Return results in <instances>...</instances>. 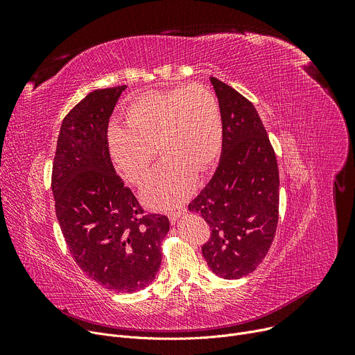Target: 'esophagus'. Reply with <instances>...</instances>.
<instances>
[{
    "label": "esophagus",
    "mask_w": 355,
    "mask_h": 355,
    "mask_svg": "<svg viewBox=\"0 0 355 355\" xmlns=\"http://www.w3.org/2000/svg\"><path fill=\"white\" fill-rule=\"evenodd\" d=\"M185 213H187V209H181V210H177V211H171L170 214H168V218H170L171 223H175L181 216H184Z\"/></svg>",
    "instance_id": "34e87169"
}]
</instances>
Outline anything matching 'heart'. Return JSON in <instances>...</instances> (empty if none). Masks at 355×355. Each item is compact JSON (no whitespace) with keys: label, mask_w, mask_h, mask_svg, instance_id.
Segmentation results:
<instances>
[{"label":"heart","mask_w":355,"mask_h":355,"mask_svg":"<svg viewBox=\"0 0 355 355\" xmlns=\"http://www.w3.org/2000/svg\"><path fill=\"white\" fill-rule=\"evenodd\" d=\"M125 125L110 123L106 142L112 161L126 180L141 184L157 148L164 155L142 189V200L155 210H171L194 191L197 174L217 159L223 122L214 93L201 85L151 92L125 109Z\"/></svg>","instance_id":"obj_1"}]
</instances>
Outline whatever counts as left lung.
Masks as SVG:
<instances>
[{
  "label": "left lung",
  "instance_id": "left-lung-1",
  "mask_svg": "<svg viewBox=\"0 0 355 355\" xmlns=\"http://www.w3.org/2000/svg\"><path fill=\"white\" fill-rule=\"evenodd\" d=\"M210 82L223 122L221 155L189 210L210 226L201 250L209 268L230 281L252 273L268 254L277 226L279 170L256 107L229 85Z\"/></svg>",
  "mask_w": 355,
  "mask_h": 355
}]
</instances>
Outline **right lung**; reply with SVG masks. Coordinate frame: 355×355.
<instances>
[{"label":"right lung","mask_w":355,"mask_h":355,"mask_svg":"<svg viewBox=\"0 0 355 355\" xmlns=\"http://www.w3.org/2000/svg\"><path fill=\"white\" fill-rule=\"evenodd\" d=\"M125 89L90 92L69 112L58 138L51 190L74 262L101 286L132 293L155 279L170 220L144 214L112 165L107 123Z\"/></svg>","instance_id":"add662e5"}]
</instances>
